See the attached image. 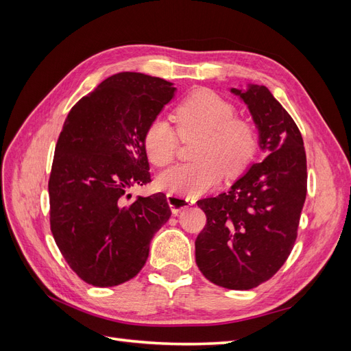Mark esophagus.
<instances>
[{"label":"esophagus","instance_id":"esophagus-1","mask_svg":"<svg viewBox=\"0 0 351 351\" xmlns=\"http://www.w3.org/2000/svg\"><path fill=\"white\" fill-rule=\"evenodd\" d=\"M167 200L174 215H178L180 212L184 210L186 208L196 204V200L193 197H180L176 195H167Z\"/></svg>","mask_w":351,"mask_h":351}]
</instances>
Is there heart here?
<instances>
[{
	"label": "heart",
	"mask_w": 351,
	"mask_h": 351,
	"mask_svg": "<svg viewBox=\"0 0 351 351\" xmlns=\"http://www.w3.org/2000/svg\"><path fill=\"white\" fill-rule=\"evenodd\" d=\"M232 105L209 89H199L176 108V121L183 139L199 136L193 156L197 161L165 169L158 186L180 197H195L214 189L227 173L239 176L247 168L258 149V133L247 120L237 119ZM145 151L158 167L173 161L178 137L173 125L156 119L146 127Z\"/></svg>",
	"instance_id": "obj_1"
}]
</instances>
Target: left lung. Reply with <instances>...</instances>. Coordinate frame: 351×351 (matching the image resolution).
<instances>
[{"mask_svg":"<svg viewBox=\"0 0 351 351\" xmlns=\"http://www.w3.org/2000/svg\"><path fill=\"white\" fill-rule=\"evenodd\" d=\"M252 115L262 162L249 165L227 193L197 200L208 224L195 241L205 277L250 290L277 272L293 249L307 192L302 134L267 86L231 88Z\"/></svg>","mask_w":351,"mask_h":351,"instance_id":"1","label":"left lung"}]
</instances>
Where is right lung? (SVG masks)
Listing matches in <instances>:
<instances>
[{
	"label": "right lung",
	"mask_w": 351,
	"mask_h": 351,
	"mask_svg": "<svg viewBox=\"0 0 351 351\" xmlns=\"http://www.w3.org/2000/svg\"><path fill=\"white\" fill-rule=\"evenodd\" d=\"M176 92L164 79L117 73L74 105L62 125L48 183L51 231L88 284L114 287L139 274L152 237L171 217L162 193L130 204L125 195L151 182L145 130Z\"/></svg>",
	"instance_id": "obj_1"
}]
</instances>
